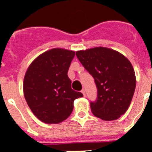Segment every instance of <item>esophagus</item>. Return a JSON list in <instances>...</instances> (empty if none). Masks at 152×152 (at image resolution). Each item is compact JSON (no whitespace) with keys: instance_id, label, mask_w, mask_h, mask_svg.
Wrapping results in <instances>:
<instances>
[{"instance_id":"esophagus-1","label":"esophagus","mask_w":152,"mask_h":152,"mask_svg":"<svg viewBox=\"0 0 152 152\" xmlns=\"http://www.w3.org/2000/svg\"><path fill=\"white\" fill-rule=\"evenodd\" d=\"M81 93L83 94V95H84V96H85V91H84V89L81 90Z\"/></svg>"}]
</instances>
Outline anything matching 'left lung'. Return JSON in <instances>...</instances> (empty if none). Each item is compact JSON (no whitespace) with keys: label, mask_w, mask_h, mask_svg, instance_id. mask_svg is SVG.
<instances>
[{"label":"left lung","mask_w":152,"mask_h":152,"mask_svg":"<svg viewBox=\"0 0 152 152\" xmlns=\"http://www.w3.org/2000/svg\"><path fill=\"white\" fill-rule=\"evenodd\" d=\"M76 56L94 78L97 88L96 100L91 102L93 114L107 121L119 119L128 110L136 85L130 61L105 47L77 51Z\"/></svg>","instance_id":"obj_1"}]
</instances>
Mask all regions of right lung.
<instances>
[{
    "label": "right lung",
    "instance_id": "right-lung-1",
    "mask_svg": "<svg viewBox=\"0 0 152 152\" xmlns=\"http://www.w3.org/2000/svg\"><path fill=\"white\" fill-rule=\"evenodd\" d=\"M74 51L52 49L31 63L23 80V93L28 106L39 120L57 124L71 115L74 100L82 97L72 89L68 76Z\"/></svg>",
    "mask_w": 152,
    "mask_h": 152
}]
</instances>
